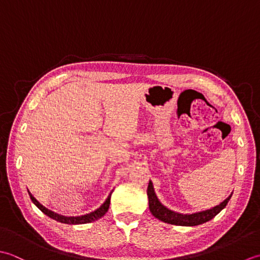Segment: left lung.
I'll use <instances>...</instances> for the list:
<instances>
[{"instance_id":"8db88e82","label":"left lung","mask_w":260,"mask_h":260,"mask_svg":"<svg viewBox=\"0 0 260 260\" xmlns=\"http://www.w3.org/2000/svg\"><path fill=\"white\" fill-rule=\"evenodd\" d=\"M147 194H148V200H149L150 212L155 218L159 219L162 222H166V223H169V224L185 225V226L199 225V224L205 223V222L210 221L211 219H213L222 209L225 208V205L231 199V195H230V197L225 199L221 204L216 205L210 210L199 212V213L179 214V213H176V212L168 210L159 202V201H158L155 192H153L151 182H149V184H148Z\"/></svg>"}]
</instances>
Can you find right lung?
<instances>
[{"label":"right lung","mask_w":260,"mask_h":260,"mask_svg":"<svg viewBox=\"0 0 260 260\" xmlns=\"http://www.w3.org/2000/svg\"><path fill=\"white\" fill-rule=\"evenodd\" d=\"M30 195V199L32 202L37 205V208H38L41 212H44L46 215H48L49 218L54 219L56 221H59L61 223H67V224H83V223H89V222H93V221H96L100 218H102V216L107 213L108 210H109V206H110V200H111V194L109 195V198L105 201L104 204L99 208L98 210H95L94 212H91V213H88L86 215H82V216H63V215H59L57 213H54V212L49 211L48 209H46L45 206H42L38 201H37L32 195Z\"/></svg>","instance_id":"add662e5"}]
</instances>
